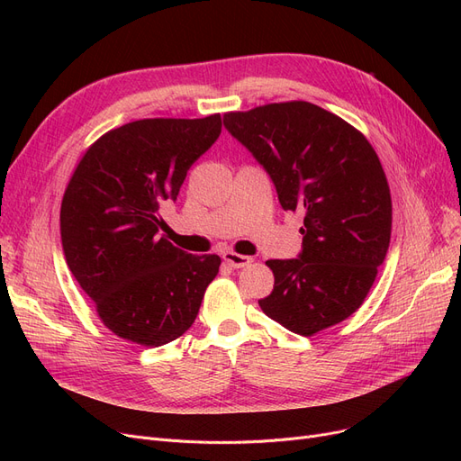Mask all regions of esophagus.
I'll return each instance as SVG.
<instances>
[{
    "mask_svg": "<svg viewBox=\"0 0 461 461\" xmlns=\"http://www.w3.org/2000/svg\"><path fill=\"white\" fill-rule=\"evenodd\" d=\"M221 258H224L228 262V266H231L233 270H240V268H245V266H249L252 262L250 257H245V255H237V252H231V250H226L224 255H221Z\"/></svg>",
    "mask_w": 461,
    "mask_h": 461,
    "instance_id": "1",
    "label": "esophagus"
}]
</instances>
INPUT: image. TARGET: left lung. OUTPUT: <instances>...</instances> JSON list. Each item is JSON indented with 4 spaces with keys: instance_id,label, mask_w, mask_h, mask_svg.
<instances>
[{
    "instance_id": "left-lung-1",
    "label": "left lung",
    "mask_w": 461,
    "mask_h": 461,
    "mask_svg": "<svg viewBox=\"0 0 461 461\" xmlns=\"http://www.w3.org/2000/svg\"><path fill=\"white\" fill-rule=\"evenodd\" d=\"M224 128L270 176L281 209L304 216L299 257L266 262L276 281L262 312L304 337L347 320L391 241V191L374 147L308 101L228 113Z\"/></svg>"
}]
</instances>
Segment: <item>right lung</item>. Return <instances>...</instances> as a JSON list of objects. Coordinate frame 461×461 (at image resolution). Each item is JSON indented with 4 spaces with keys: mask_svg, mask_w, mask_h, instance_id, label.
Here are the masks:
<instances>
[{
    "mask_svg": "<svg viewBox=\"0 0 461 461\" xmlns=\"http://www.w3.org/2000/svg\"><path fill=\"white\" fill-rule=\"evenodd\" d=\"M221 131L220 114L145 118L101 136L74 170L61 204V241L72 276L107 328L162 347L184 335L220 268L158 233V211Z\"/></svg>",
    "mask_w": 461,
    "mask_h": 461,
    "instance_id": "right-lung-1",
    "label": "right lung"
}]
</instances>
